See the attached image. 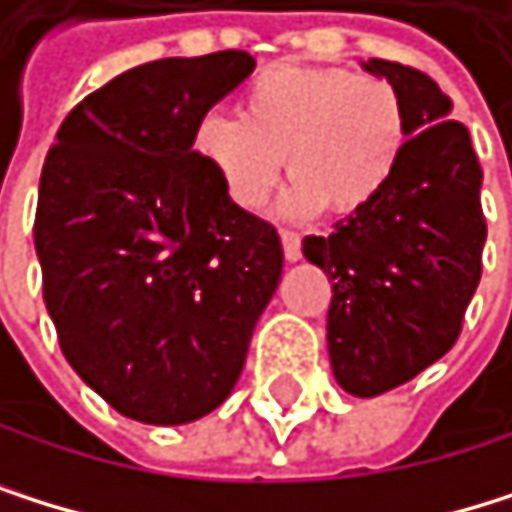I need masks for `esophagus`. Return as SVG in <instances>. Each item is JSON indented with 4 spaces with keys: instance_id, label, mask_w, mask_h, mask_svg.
<instances>
[{
    "instance_id": "esophagus-1",
    "label": "esophagus",
    "mask_w": 512,
    "mask_h": 512,
    "mask_svg": "<svg viewBox=\"0 0 512 512\" xmlns=\"http://www.w3.org/2000/svg\"><path fill=\"white\" fill-rule=\"evenodd\" d=\"M280 241H284V256H287V262L302 259V238H299L296 232H280Z\"/></svg>"
}]
</instances>
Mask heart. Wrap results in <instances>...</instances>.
<instances>
[{"label":"heart","instance_id":"heart-1","mask_svg":"<svg viewBox=\"0 0 512 512\" xmlns=\"http://www.w3.org/2000/svg\"><path fill=\"white\" fill-rule=\"evenodd\" d=\"M192 143L241 210L268 198L287 158V213L329 207L348 216L388 189L406 146V109L397 88L375 75L280 63L244 88L241 118L204 115Z\"/></svg>","mask_w":512,"mask_h":512}]
</instances>
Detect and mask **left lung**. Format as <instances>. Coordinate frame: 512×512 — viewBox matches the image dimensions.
Here are the masks:
<instances>
[{"mask_svg":"<svg viewBox=\"0 0 512 512\" xmlns=\"http://www.w3.org/2000/svg\"><path fill=\"white\" fill-rule=\"evenodd\" d=\"M397 88L406 109V146L388 189L308 235L302 253L332 284L326 345L332 375L354 397L400 388L437 363L461 336L479 287L485 216L482 167L452 100L421 69L363 63Z\"/></svg>","mask_w":512,"mask_h":512,"instance_id":"1","label":"left lung"}]
</instances>
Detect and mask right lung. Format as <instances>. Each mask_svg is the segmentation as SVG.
<instances>
[{
	"label": "right lung",
	"mask_w": 512,
	"mask_h": 512,
	"mask_svg": "<svg viewBox=\"0 0 512 512\" xmlns=\"http://www.w3.org/2000/svg\"><path fill=\"white\" fill-rule=\"evenodd\" d=\"M253 66L216 51L127 69L63 118L42 167L33 232L60 351L143 424L225 403L284 271L277 228L228 201L192 143Z\"/></svg>",
	"instance_id": "obj_1"
}]
</instances>
